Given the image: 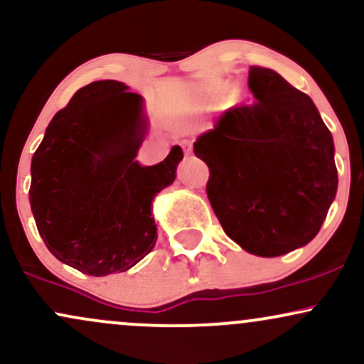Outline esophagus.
I'll list each match as a JSON object with an SVG mask.
<instances>
[{
	"label": "esophagus",
	"mask_w": 364,
	"mask_h": 364,
	"mask_svg": "<svg viewBox=\"0 0 364 364\" xmlns=\"http://www.w3.org/2000/svg\"><path fill=\"white\" fill-rule=\"evenodd\" d=\"M181 147H183V150H185V154H191V141H188V140H185V141H181Z\"/></svg>",
	"instance_id": "34e87169"
}]
</instances>
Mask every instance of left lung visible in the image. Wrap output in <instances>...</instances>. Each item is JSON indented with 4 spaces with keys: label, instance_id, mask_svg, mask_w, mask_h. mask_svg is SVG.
<instances>
[{
    "label": "left lung",
    "instance_id": "1",
    "mask_svg": "<svg viewBox=\"0 0 364 364\" xmlns=\"http://www.w3.org/2000/svg\"><path fill=\"white\" fill-rule=\"evenodd\" d=\"M257 99L232 107L195 141L207 196L224 232L246 252L279 257L318 235L337 193L333 141L306 94L252 66Z\"/></svg>",
    "mask_w": 364,
    "mask_h": 364
}]
</instances>
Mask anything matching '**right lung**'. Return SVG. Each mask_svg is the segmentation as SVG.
<instances>
[{"mask_svg": "<svg viewBox=\"0 0 364 364\" xmlns=\"http://www.w3.org/2000/svg\"><path fill=\"white\" fill-rule=\"evenodd\" d=\"M141 97L124 83L82 87L54 114L32 157L37 231L58 260L87 275L127 272L154 248L152 200L176 178L179 145L156 166L135 161Z\"/></svg>", "mask_w": 364, "mask_h": 364, "instance_id": "obj_1", "label": "right lung"}]
</instances>
